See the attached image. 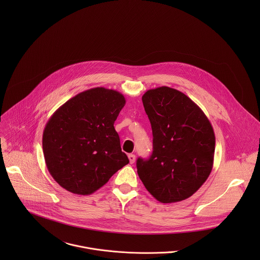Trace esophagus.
Segmentation results:
<instances>
[{
	"mask_svg": "<svg viewBox=\"0 0 260 260\" xmlns=\"http://www.w3.org/2000/svg\"><path fill=\"white\" fill-rule=\"evenodd\" d=\"M128 158H129V161H130L131 164H133V163L135 162V160H136V157H135L134 154H129V155H128Z\"/></svg>",
	"mask_w": 260,
	"mask_h": 260,
	"instance_id": "34e87169",
	"label": "esophagus"
}]
</instances>
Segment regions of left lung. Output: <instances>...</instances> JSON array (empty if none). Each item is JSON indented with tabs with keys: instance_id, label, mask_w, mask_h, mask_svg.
<instances>
[{
	"instance_id": "8db88e82",
	"label": "left lung",
	"mask_w": 260,
	"mask_h": 260,
	"mask_svg": "<svg viewBox=\"0 0 260 260\" xmlns=\"http://www.w3.org/2000/svg\"><path fill=\"white\" fill-rule=\"evenodd\" d=\"M153 134L149 159H137L138 175L162 203L192 196L211 173L215 135L204 112L182 92L162 86L142 96Z\"/></svg>"
}]
</instances>
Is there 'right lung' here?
<instances>
[{
	"label": "right lung",
	"mask_w": 260,
	"mask_h": 260,
	"mask_svg": "<svg viewBox=\"0 0 260 260\" xmlns=\"http://www.w3.org/2000/svg\"><path fill=\"white\" fill-rule=\"evenodd\" d=\"M125 103L121 93L97 87L79 93L51 116L43 132V152L59 185L89 195L129 163L114 128Z\"/></svg>",
	"instance_id": "1"
}]
</instances>
